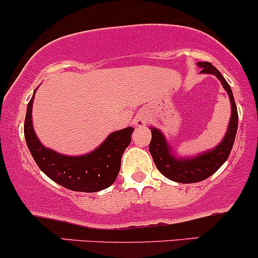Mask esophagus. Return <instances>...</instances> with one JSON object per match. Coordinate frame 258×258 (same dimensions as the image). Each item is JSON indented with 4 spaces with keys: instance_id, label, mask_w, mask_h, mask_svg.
<instances>
[{
    "instance_id": "esophagus-1",
    "label": "esophagus",
    "mask_w": 258,
    "mask_h": 258,
    "mask_svg": "<svg viewBox=\"0 0 258 258\" xmlns=\"http://www.w3.org/2000/svg\"><path fill=\"white\" fill-rule=\"evenodd\" d=\"M146 123H147V114L145 113V112L144 113L138 114L137 118L134 119V124L137 126H144Z\"/></svg>"
}]
</instances>
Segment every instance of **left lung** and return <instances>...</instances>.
<instances>
[{
    "instance_id": "8db88e82",
    "label": "left lung",
    "mask_w": 258,
    "mask_h": 258,
    "mask_svg": "<svg viewBox=\"0 0 258 258\" xmlns=\"http://www.w3.org/2000/svg\"><path fill=\"white\" fill-rule=\"evenodd\" d=\"M199 66L202 68L201 73L215 74L221 80L222 85L224 86L228 95H229L231 103L230 123L225 138L215 150L204 153L196 158H190V160H176L170 153L169 147L167 146L164 137L160 130L150 128L152 138L149 150L152 155L153 162L162 174L170 180L176 181V183H198V181L205 180L213 173H216L229 157L234 140H235L236 130H238V109H236L235 101H234L229 84L219 73L218 69L211 64L210 62H199Z\"/></svg>"
}]
</instances>
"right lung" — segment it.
I'll return each mask as SVG.
<instances>
[{"mask_svg": "<svg viewBox=\"0 0 258 258\" xmlns=\"http://www.w3.org/2000/svg\"><path fill=\"white\" fill-rule=\"evenodd\" d=\"M34 97L35 92L28 103L24 135L29 151L40 169L54 183L74 191L96 192L111 186L119 173L121 155L132 141L134 128L129 126L112 133L98 149L85 156L59 155L46 149L35 135L31 121Z\"/></svg>", "mask_w": 258, "mask_h": 258, "instance_id": "right-lung-1", "label": "right lung"}]
</instances>
